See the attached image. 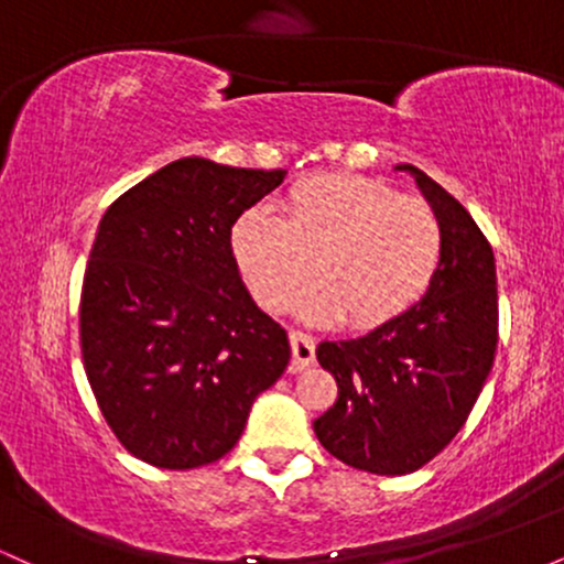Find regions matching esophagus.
I'll return each mask as SVG.
<instances>
[{
  "label": "esophagus",
  "instance_id": "34e87169",
  "mask_svg": "<svg viewBox=\"0 0 564 564\" xmlns=\"http://www.w3.org/2000/svg\"><path fill=\"white\" fill-rule=\"evenodd\" d=\"M291 366L294 371H304L315 364V339L313 336L302 334V332H291Z\"/></svg>",
  "mask_w": 564,
  "mask_h": 564
}]
</instances>
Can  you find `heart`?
Masks as SVG:
<instances>
[{"label":"heart","mask_w":564,"mask_h":564,"mask_svg":"<svg viewBox=\"0 0 564 564\" xmlns=\"http://www.w3.org/2000/svg\"><path fill=\"white\" fill-rule=\"evenodd\" d=\"M230 257L264 310L296 296L310 323L349 318L358 328L390 323L430 291L443 262L445 232L426 200L360 174H318L289 191L283 217L257 204L230 225Z\"/></svg>","instance_id":"b5f03b06"}]
</instances>
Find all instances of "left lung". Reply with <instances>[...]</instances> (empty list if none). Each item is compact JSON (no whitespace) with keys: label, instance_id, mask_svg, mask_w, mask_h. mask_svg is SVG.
Here are the masks:
<instances>
[{"label":"left lung","instance_id":"8db88e82","mask_svg":"<svg viewBox=\"0 0 564 564\" xmlns=\"http://www.w3.org/2000/svg\"><path fill=\"white\" fill-rule=\"evenodd\" d=\"M445 232L443 262L426 294L390 323L360 336L321 341L318 364L339 398L315 419V435L347 467L408 475L456 437L480 398L496 358V260L471 215L413 164Z\"/></svg>","mask_w":564,"mask_h":564}]
</instances>
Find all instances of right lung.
<instances>
[{"label":"right lung","mask_w":564,"mask_h":564,"mask_svg":"<svg viewBox=\"0 0 564 564\" xmlns=\"http://www.w3.org/2000/svg\"><path fill=\"white\" fill-rule=\"evenodd\" d=\"M286 170L187 156L108 206L82 286V358L121 445L159 469L217 462L291 347L230 257V225Z\"/></svg>","instance_id":"obj_1"}]
</instances>
